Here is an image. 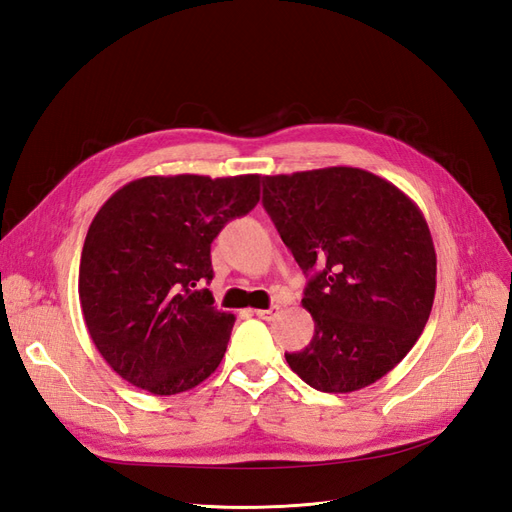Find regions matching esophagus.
Segmentation results:
<instances>
[{"label": "esophagus", "mask_w": 512, "mask_h": 512, "mask_svg": "<svg viewBox=\"0 0 512 512\" xmlns=\"http://www.w3.org/2000/svg\"><path fill=\"white\" fill-rule=\"evenodd\" d=\"M278 312H280L278 306H272V308H268V310H255V314H257L259 318H263V320H274V318L278 316Z\"/></svg>", "instance_id": "1"}]
</instances>
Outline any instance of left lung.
I'll return each mask as SVG.
<instances>
[{
    "mask_svg": "<svg viewBox=\"0 0 512 512\" xmlns=\"http://www.w3.org/2000/svg\"><path fill=\"white\" fill-rule=\"evenodd\" d=\"M263 208L304 274L314 337L285 354L320 392H354L399 365L437 289L428 223L409 196L363 168L263 177Z\"/></svg>",
    "mask_w": 512,
    "mask_h": 512,
    "instance_id": "left-lung-1",
    "label": "left lung"
}]
</instances>
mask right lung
I'll list each match as a JSON object with an SVG mask.
<instances>
[{"mask_svg":"<svg viewBox=\"0 0 512 512\" xmlns=\"http://www.w3.org/2000/svg\"><path fill=\"white\" fill-rule=\"evenodd\" d=\"M259 183L261 175L143 177L94 215L80 304L94 346L132 386L170 396L219 367L236 318L202 285L213 280V240L253 211Z\"/></svg>","mask_w":512,"mask_h":512,"instance_id":"1","label":"right lung"}]
</instances>
